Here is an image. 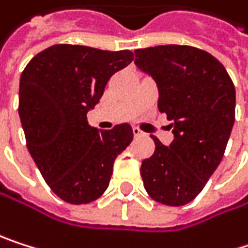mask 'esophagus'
<instances>
[{
  "label": "esophagus",
  "instance_id": "34e87169",
  "mask_svg": "<svg viewBox=\"0 0 248 248\" xmlns=\"http://www.w3.org/2000/svg\"><path fill=\"white\" fill-rule=\"evenodd\" d=\"M132 132H134V137H135V138L142 137V131H141L140 128H137V126H134V128H132Z\"/></svg>",
  "mask_w": 248,
  "mask_h": 248
}]
</instances>
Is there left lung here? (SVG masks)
<instances>
[{"label":"left lung","mask_w":248,"mask_h":248,"mask_svg":"<svg viewBox=\"0 0 248 248\" xmlns=\"http://www.w3.org/2000/svg\"><path fill=\"white\" fill-rule=\"evenodd\" d=\"M135 65L157 82L158 108L174 134L169 147L153 137L155 151L141 164L144 187L163 205H186L224 157L235 120V87L215 56L193 46L137 49Z\"/></svg>","instance_id":"1"}]
</instances>
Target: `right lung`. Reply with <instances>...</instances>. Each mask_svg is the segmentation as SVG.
<instances>
[{"label":"right lung","mask_w":248,"mask_h":248,"mask_svg":"<svg viewBox=\"0 0 248 248\" xmlns=\"http://www.w3.org/2000/svg\"><path fill=\"white\" fill-rule=\"evenodd\" d=\"M132 61L131 50L62 43L39 52L21 72L18 114L29 153L52 192L68 203L98 199L116 157L134 140L128 123L98 131L87 120L110 77Z\"/></svg>","instance_id":"obj_1"}]
</instances>
